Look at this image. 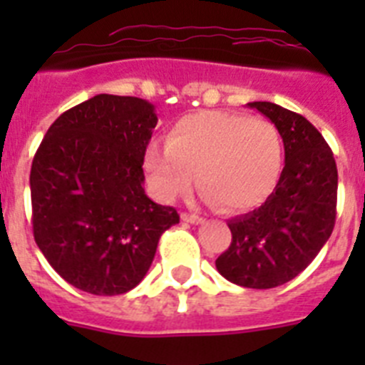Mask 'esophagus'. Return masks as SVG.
I'll use <instances>...</instances> for the list:
<instances>
[{"instance_id":"1","label":"esophagus","mask_w":365,"mask_h":365,"mask_svg":"<svg viewBox=\"0 0 365 365\" xmlns=\"http://www.w3.org/2000/svg\"><path fill=\"white\" fill-rule=\"evenodd\" d=\"M180 219L185 222H190V225H201V222H205V219L201 215L195 214H180Z\"/></svg>"}]
</instances>
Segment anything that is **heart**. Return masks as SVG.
<instances>
[{
	"mask_svg": "<svg viewBox=\"0 0 365 365\" xmlns=\"http://www.w3.org/2000/svg\"><path fill=\"white\" fill-rule=\"evenodd\" d=\"M283 138L265 118L201 111L170 128L166 146L144 155L150 185L160 201H175L197 185L206 201L225 212L257 208L274 193L283 172Z\"/></svg>",
	"mask_w": 365,
	"mask_h": 365,
	"instance_id": "heart-1",
	"label": "heart"
}]
</instances>
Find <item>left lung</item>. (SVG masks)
Listing matches in <instances>:
<instances>
[{
    "mask_svg": "<svg viewBox=\"0 0 365 365\" xmlns=\"http://www.w3.org/2000/svg\"><path fill=\"white\" fill-rule=\"evenodd\" d=\"M279 130L285 166L259 208L228 221L232 243L215 259L219 274L247 289H274L309 267L331 237L338 172L333 151L305 117L272 102H250Z\"/></svg>",
    "mask_w": 365,
    "mask_h": 365,
    "instance_id": "obj_1",
    "label": "left lung"
}]
</instances>
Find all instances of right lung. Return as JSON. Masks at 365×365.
<instances>
[{"mask_svg":"<svg viewBox=\"0 0 365 365\" xmlns=\"http://www.w3.org/2000/svg\"><path fill=\"white\" fill-rule=\"evenodd\" d=\"M155 125L148 100L96 95L62 113L34 155V240L80 291H131L150 270L163 232L179 222L175 208L144 192V153Z\"/></svg>","mask_w":365,"mask_h":365,"instance_id":"right-lung-1","label":"right lung"}]
</instances>
